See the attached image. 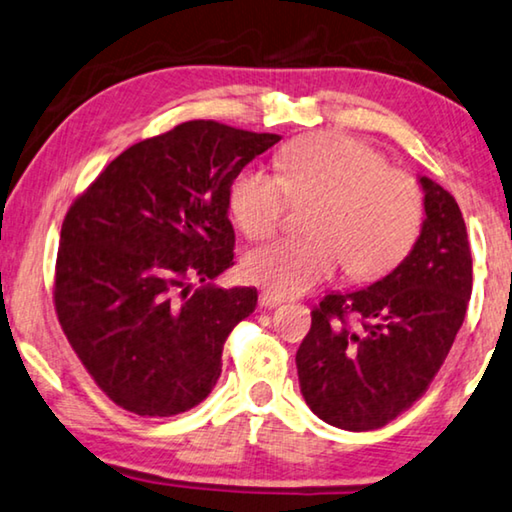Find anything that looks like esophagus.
Returning a JSON list of instances; mask_svg holds the SVG:
<instances>
[{
    "label": "esophagus",
    "instance_id": "obj_1",
    "mask_svg": "<svg viewBox=\"0 0 512 512\" xmlns=\"http://www.w3.org/2000/svg\"><path fill=\"white\" fill-rule=\"evenodd\" d=\"M280 303H282V299H280V296H276V294H271V292L259 294V308L271 310V308H278Z\"/></svg>",
    "mask_w": 512,
    "mask_h": 512
}]
</instances>
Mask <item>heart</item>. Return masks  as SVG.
I'll use <instances>...</instances> for the list:
<instances>
[{
  "mask_svg": "<svg viewBox=\"0 0 512 512\" xmlns=\"http://www.w3.org/2000/svg\"><path fill=\"white\" fill-rule=\"evenodd\" d=\"M276 174L250 165L230 186V213L248 239L278 230L289 200H315L305 239H276L250 250L243 273L276 296H296L331 280L345 264L352 280L393 271L416 246L425 218L421 186L388 167L354 135L322 131L285 144Z\"/></svg>",
  "mask_w": 512,
  "mask_h": 512,
  "instance_id": "heart-1",
  "label": "heart"
}]
</instances>
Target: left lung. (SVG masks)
Masks as SVG:
<instances>
[{
    "label": "left lung",
    "mask_w": 512,
    "mask_h": 512,
    "mask_svg": "<svg viewBox=\"0 0 512 512\" xmlns=\"http://www.w3.org/2000/svg\"><path fill=\"white\" fill-rule=\"evenodd\" d=\"M418 181L425 220L416 246L370 287L324 296L296 352L305 402L340 430H377L407 411L467 315L471 250L462 211L439 183Z\"/></svg>",
    "instance_id": "1"
}]
</instances>
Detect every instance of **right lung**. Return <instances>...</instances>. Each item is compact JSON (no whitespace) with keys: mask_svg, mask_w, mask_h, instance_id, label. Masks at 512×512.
Segmentation results:
<instances>
[{"mask_svg":"<svg viewBox=\"0 0 512 512\" xmlns=\"http://www.w3.org/2000/svg\"><path fill=\"white\" fill-rule=\"evenodd\" d=\"M278 140L186 121L128 147L68 209L57 317L121 409L174 416L216 386L227 335L257 305L255 287L211 285L234 264L227 197L236 174Z\"/></svg>","mask_w":512,"mask_h":512,"instance_id":"obj_1","label":"right lung"}]
</instances>
